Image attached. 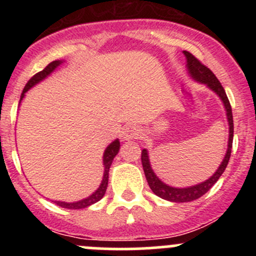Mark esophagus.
<instances>
[{
    "label": "esophagus",
    "mask_w": 256,
    "mask_h": 256,
    "mask_svg": "<svg viewBox=\"0 0 256 256\" xmlns=\"http://www.w3.org/2000/svg\"><path fill=\"white\" fill-rule=\"evenodd\" d=\"M140 135H141V130L140 128L136 125L126 126L122 131L124 140H132V138H138Z\"/></svg>",
    "instance_id": "obj_1"
}]
</instances>
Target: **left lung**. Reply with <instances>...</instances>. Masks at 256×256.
I'll return each instance as SVG.
<instances>
[{
	"mask_svg": "<svg viewBox=\"0 0 256 256\" xmlns=\"http://www.w3.org/2000/svg\"><path fill=\"white\" fill-rule=\"evenodd\" d=\"M183 54L186 56L187 59V70L190 73V78L194 79L196 82H202V84H207L209 89L213 90L220 100L223 102L224 108H226V118H228L229 122V140H228V150H226V157H224L223 162L220 164V166L218 167V170L216 171V174H213L210 178H208L207 180L202 183H198V184L192 186V187H186V188H174L171 186H167L166 183L162 182L158 177L154 174V172L152 171L151 164H150L148 154H147V150L144 148L141 152V162H142L144 172V176H146L147 183H148L150 188L152 190V192L156 196L161 197L162 200H170V202H176V203H183V202H192V200H198L200 197H202L203 194L208 192L214 184H216V180H219V177L223 174L224 170H226V164H228L229 158H230L232 154V146H233V134H234V124H233V114H232V106L230 102H229L228 96L226 94V90L222 86V84L219 82V80L216 79V76H214L213 72L210 69L207 68L204 64L200 63L197 58H196L193 54H190V52L183 50Z\"/></svg>",
	"mask_w": 256,
	"mask_h": 256,
	"instance_id": "1",
	"label": "left lung"
}]
</instances>
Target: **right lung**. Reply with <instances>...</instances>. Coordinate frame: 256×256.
<instances>
[{
  "label": "right lung",
  "mask_w": 256,
  "mask_h": 256,
  "mask_svg": "<svg viewBox=\"0 0 256 256\" xmlns=\"http://www.w3.org/2000/svg\"><path fill=\"white\" fill-rule=\"evenodd\" d=\"M63 63L62 60H54L52 62V63H49L47 66H46L44 69H43L42 72H40V73L34 74V76H32L30 80H28V82L26 84L24 89H23L22 94H20V102H22V99L24 98V94L28 92V90L30 89L32 86H34L36 84H38L40 82H42L43 79H46L49 74L52 73V72L56 70V68H58L60 64ZM118 150H120V141L118 140H115L114 142H112L109 144V146L106 147V150H105L104 152V156H102V162H104V177H102V184L99 186V188H98L96 190H95L94 193H92V196H89L88 198H85V200H78V202H73V203H66V202H54L56 204H58L59 207L62 208H68V209H82V208H86L89 207V206L94 204V203L99 202L100 200H102V197H104L105 192H106V188H108V180H109V170H110V166H112V160L114 157L118 154Z\"/></svg>",
  "instance_id": "1"
}]
</instances>
